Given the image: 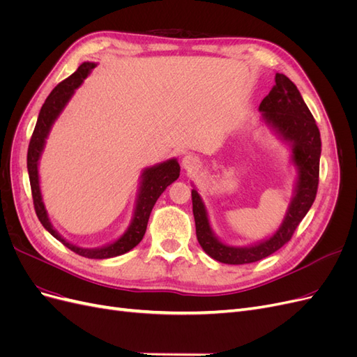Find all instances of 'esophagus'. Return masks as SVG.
I'll list each match as a JSON object with an SVG mask.
<instances>
[{"label":"esophagus","mask_w":357,"mask_h":357,"mask_svg":"<svg viewBox=\"0 0 357 357\" xmlns=\"http://www.w3.org/2000/svg\"><path fill=\"white\" fill-rule=\"evenodd\" d=\"M181 167H183V169H186V171L197 169L199 167V158L195 156V155H192V153L183 156Z\"/></svg>","instance_id":"esophagus-1"}]
</instances>
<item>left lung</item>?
I'll return each mask as SVG.
<instances>
[{
	"mask_svg": "<svg viewBox=\"0 0 357 357\" xmlns=\"http://www.w3.org/2000/svg\"><path fill=\"white\" fill-rule=\"evenodd\" d=\"M259 112L262 113V122L291 149L290 162L296 169L294 195L278 229L268 238L243 247L223 243L214 234L207 207L197 188L192 185V205L198 243L214 261L228 265L261 261L282 248L305 218L317 193L321 153L320 132L294 82L284 74L277 73L275 84L259 105Z\"/></svg>",
	"mask_w": 357,
	"mask_h": 357,
	"instance_id": "1",
	"label": "left lung"
}]
</instances>
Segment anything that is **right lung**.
I'll list each match as a JSON object with an SVG mask.
<instances>
[{
  "instance_id": "1",
  "label": "right lung",
  "mask_w": 357,
  "mask_h": 357,
  "mask_svg": "<svg viewBox=\"0 0 357 357\" xmlns=\"http://www.w3.org/2000/svg\"><path fill=\"white\" fill-rule=\"evenodd\" d=\"M95 67H96L95 62H83L77 68V71L71 74L68 79L61 82L56 88L50 92L47 100L41 107L36 129L31 137L26 165H28V174H29V183H31L32 199H34L36 213L41 225L45 226V229L49 231L58 241H61L63 245L68 247L74 253L89 257V259H109V257L121 256L129 250H132V248L143 240L147 229L150 213H152V208L155 207L158 198L164 193V190L171 185V183H174L178 178L180 165L177 159L172 158L165 162H160V164H156L153 167L144 168L142 171L131 223H129L128 229L119 236L117 240L109 244L95 247V248L79 247L67 241L55 228H53L46 210V205L43 202V195H41L40 176H38L40 158L43 155V150H45L46 139L50 134L53 123H55L59 114L63 112V109H66V105L71 100L75 89L80 88L83 80L88 77Z\"/></svg>"
}]
</instances>
